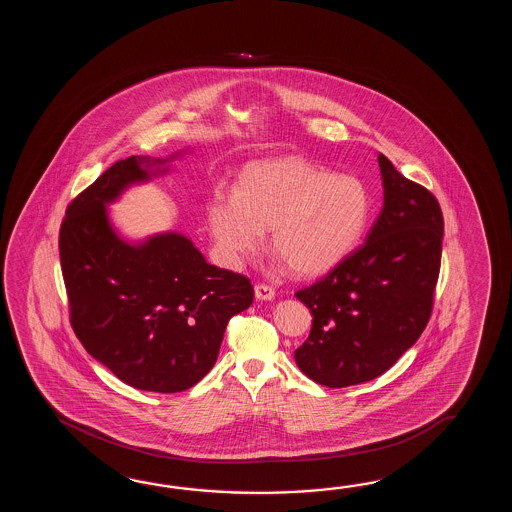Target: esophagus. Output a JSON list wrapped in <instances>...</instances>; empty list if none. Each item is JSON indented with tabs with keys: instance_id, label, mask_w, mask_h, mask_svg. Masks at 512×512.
<instances>
[{
	"instance_id": "obj_1",
	"label": "esophagus",
	"mask_w": 512,
	"mask_h": 512,
	"mask_svg": "<svg viewBox=\"0 0 512 512\" xmlns=\"http://www.w3.org/2000/svg\"><path fill=\"white\" fill-rule=\"evenodd\" d=\"M254 294L258 300H272L276 296V291L267 283H258V285H254Z\"/></svg>"
}]
</instances>
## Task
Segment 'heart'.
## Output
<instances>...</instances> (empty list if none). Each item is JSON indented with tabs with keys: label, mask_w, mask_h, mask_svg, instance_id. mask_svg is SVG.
<instances>
[{
	"label": "heart",
	"mask_w": 512,
	"mask_h": 512,
	"mask_svg": "<svg viewBox=\"0 0 512 512\" xmlns=\"http://www.w3.org/2000/svg\"><path fill=\"white\" fill-rule=\"evenodd\" d=\"M371 196L357 175L333 174L298 159L263 161L245 168L236 190L218 185L207 223L219 258L238 267L271 245L302 276L320 274L355 249L370 223Z\"/></svg>",
	"instance_id": "b5f03b06"
}]
</instances>
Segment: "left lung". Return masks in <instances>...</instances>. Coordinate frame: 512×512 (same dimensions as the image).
<instances>
[{
  "mask_svg": "<svg viewBox=\"0 0 512 512\" xmlns=\"http://www.w3.org/2000/svg\"><path fill=\"white\" fill-rule=\"evenodd\" d=\"M384 205L366 241L296 298L311 333L294 351L298 368L327 388L390 370L425 331L441 267L443 212L434 194L379 153Z\"/></svg>",
  "mask_w": 512,
  "mask_h": 512,
  "instance_id": "obj_1",
  "label": "left lung"
}]
</instances>
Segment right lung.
I'll use <instances>...</instances> for the list:
<instances>
[{"instance_id": "1", "label": "right lung", "mask_w": 512, "mask_h": 512, "mask_svg": "<svg viewBox=\"0 0 512 512\" xmlns=\"http://www.w3.org/2000/svg\"><path fill=\"white\" fill-rule=\"evenodd\" d=\"M174 157L131 155L109 166L69 203L58 240L75 335L120 381L146 392H185L201 381L230 318L254 298L247 276L210 265L183 234L131 245L111 227L106 205L164 174Z\"/></svg>"}]
</instances>
